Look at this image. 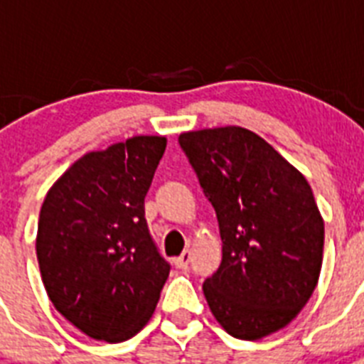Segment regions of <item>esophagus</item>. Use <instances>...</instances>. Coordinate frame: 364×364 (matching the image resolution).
Masks as SVG:
<instances>
[{"label": "esophagus", "mask_w": 364, "mask_h": 364, "mask_svg": "<svg viewBox=\"0 0 364 364\" xmlns=\"http://www.w3.org/2000/svg\"><path fill=\"white\" fill-rule=\"evenodd\" d=\"M188 262H191V251H183V253L179 255L176 260H173V264H176L177 268H181V270H185V268H187Z\"/></svg>", "instance_id": "obj_1"}]
</instances>
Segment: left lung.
<instances>
[{"label":"left lung","instance_id":"left-lung-1","mask_svg":"<svg viewBox=\"0 0 364 364\" xmlns=\"http://www.w3.org/2000/svg\"><path fill=\"white\" fill-rule=\"evenodd\" d=\"M179 147L221 230V266L202 285L210 310L234 338H264L299 316L317 285L325 227L314 193L240 126L187 132Z\"/></svg>","mask_w":364,"mask_h":364}]
</instances>
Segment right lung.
Masks as SVG:
<instances>
[{
	"mask_svg": "<svg viewBox=\"0 0 364 364\" xmlns=\"http://www.w3.org/2000/svg\"><path fill=\"white\" fill-rule=\"evenodd\" d=\"M166 137L136 136L79 159L48 191L37 260L54 308L94 340L124 342L153 316L170 276L145 221Z\"/></svg>",
	"mask_w": 364,
	"mask_h": 364,
	"instance_id": "add662e5",
	"label": "right lung"
}]
</instances>
